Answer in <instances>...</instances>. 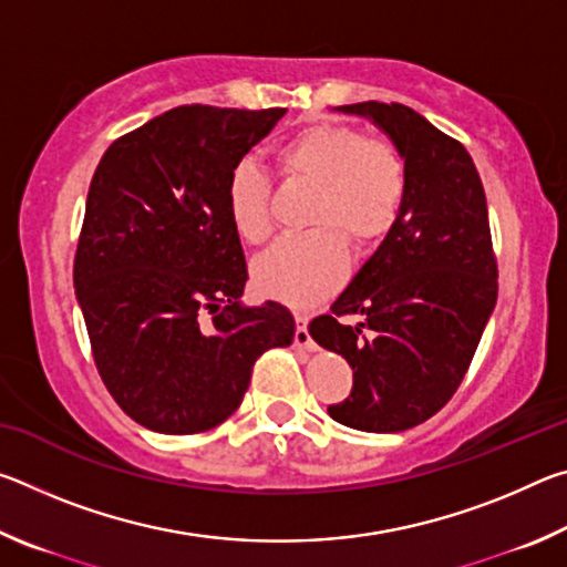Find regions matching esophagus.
Segmentation results:
<instances>
[{
	"mask_svg": "<svg viewBox=\"0 0 567 567\" xmlns=\"http://www.w3.org/2000/svg\"><path fill=\"white\" fill-rule=\"evenodd\" d=\"M295 322H297V330H295V344L297 348H305V350H312L315 344L310 340V332H307V322H310V318L302 312L295 315Z\"/></svg>",
	"mask_w": 567,
	"mask_h": 567,
	"instance_id": "obj_1",
	"label": "esophagus"
}]
</instances>
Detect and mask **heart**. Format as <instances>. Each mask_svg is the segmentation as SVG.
Segmentation results:
<instances>
[{
    "label": "heart",
    "mask_w": 567,
    "mask_h": 567,
    "mask_svg": "<svg viewBox=\"0 0 567 567\" xmlns=\"http://www.w3.org/2000/svg\"><path fill=\"white\" fill-rule=\"evenodd\" d=\"M275 167L285 182L315 187L307 213L312 233L282 239L262 255L252 280L275 300L310 307L348 277V243L364 249L392 233L408 203L410 167L392 140L332 122L290 134L275 152ZM227 217L247 245L272 237V182L255 162H239L229 175Z\"/></svg>",
    "instance_id": "obj_1"
}]
</instances>
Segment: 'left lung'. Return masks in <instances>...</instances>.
<instances>
[{
	"label": "left lung",
	"mask_w": 567,
	"mask_h": 567,
	"mask_svg": "<svg viewBox=\"0 0 567 567\" xmlns=\"http://www.w3.org/2000/svg\"><path fill=\"white\" fill-rule=\"evenodd\" d=\"M342 112L390 134L408 159L410 192L378 252L307 330L352 368L350 398L330 405V417L362 433H402L455 395L495 310L485 189L467 150L405 104L370 100Z\"/></svg>",
	"instance_id": "1"
}]
</instances>
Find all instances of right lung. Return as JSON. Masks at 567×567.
<instances>
[{
  "label": "right lung",
  "instance_id": "obj_1",
  "mask_svg": "<svg viewBox=\"0 0 567 567\" xmlns=\"http://www.w3.org/2000/svg\"><path fill=\"white\" fill-rule=\"evenodd\" d=\"M285 112L182 104L114 140L94 169L76 300L104 388L155 433L217 427L257 358L295 338L280 302L239 305L247 265L227 217L229 175Z\"/></svg>",
  "mask_w": 567,
  "mask_h": 567
}]
</instances>
